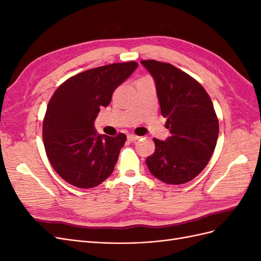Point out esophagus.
<instances>
[{
	"mask_svg": "<svg viewBox=\"0 0 261 261\" xmlns=\"http://www.w3.org/2000/svg\"><path fill=\"white\" fill-rule=\"evenodd\" d=\"M127 139H128L129 141H136V140H138V139H139V136L133 135V134H130V135H128V136H127Z\"/></svg>",
	"mask_w": 261,
	"mask_h": 261,
	"instance_id": "1",
	"label": "esophagus"
}]
</instances>
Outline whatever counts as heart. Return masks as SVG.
Listing matches in <instances>:
<instances>
[{"label":"heart","mask_w":261,"mask_h":261,"mask_svg":"<svg viewBox=\"0 0 261 261\" xmlns=\"http://www.w3.org/2000/svg\"><path fill=\"white\" fill-rule=\"evenodd\" d=\"M143 78H149V77H143Z\"/></svg>","instance_id":"obj_1"}]
</instances>
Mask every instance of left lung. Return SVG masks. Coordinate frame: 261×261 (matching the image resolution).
Returning <instances> with one entry per match:
<instances>
[{"mask_svg":"<svg viewBox=\"0 0 261 261\" xmlns=\"http://www.w3.org/2000/svg\"><path fill=\"white\" fill-rule=\"evenodd\" d=\"M155 82L161 114L171 136L154 138V152L146 159L151 174L167 184H184L208 164L219 136L212 101L195 78L170 63L141 61Z\"/></svg>","mask_w":261,"mask_h":261,"instance_id":"8db88e82","label":"left lung"}]
</instances>
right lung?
<instances>
[{
    "label": "right lung",
    "mask_w": 261,
    "mask_h": 261,
    "mask_svg": "<svg viewBox=\"0 0 261 261\" xmlns=\"http://www.w3.org/2000/svg\"><path fill=\"white\" fill-rule=\"evenodd\" d=\"M137 65L132 61L85 70L54 91L43 118V144L54 171L70 185L92 188L112 174L126 135H98L93 122Z\"/></svg>",
    "instance_id": "right-lung-1"
}]
</instances>
